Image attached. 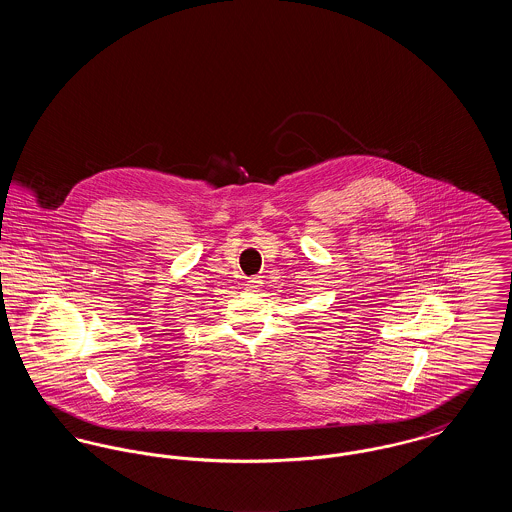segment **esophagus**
<instances>
[{"label": "esophagus", "mask_w": 512, "mask_h": 512, "mask_svg": "<svg viewBox=\"0 0 512 512\" xmlns=\"http://www.w3.org/2000/svg\"><path fill=\"white\" fill-rule=\"evenodd\" d=\"M261 278H249L247 282H245V288L249 290V292H259V288H261Z\"/></svg>", "instance_id": "34e87169"}]
</instances>
